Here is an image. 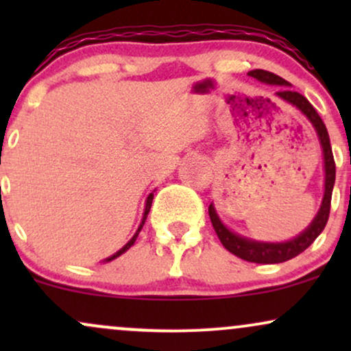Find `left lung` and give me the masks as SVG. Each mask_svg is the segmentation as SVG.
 Wrapping results in <instances>:
<instances>
[{"label":"left lung","mask_w":351,"mask_h":351,"mask_svg":"<svg viewBox=\"0 0 351 351\" xmlns=\"http://www.w3.org/2000/svg\"><path fill=\"white\" fill-rule=\"evenodd\" d=\"M249 75L254 79H257L259 82L269 84V86H280L284 88L276 92V95L285 102H289L291 106L297 107L299 110L308 119V122L315 128L318 142L322 145V153H324V171H325V180H324V198H322V204L318 208L315 217L312 219V223L308 224L299 236H295L293 239L284 241V243H264V241H256L244 237L237 232L231 231L226 224L221 221V217L217 216L215 204H209V217H211L213 228H215L217 237L223 243L224 247L229 252H232L234 256L241 257V259L247 261V263H256V264H279L285 263V261L292 259V257L299 256L300 252H304L313 241L320 236V232L324 231V228L327 226L328 215H330V201H332V191L333 184H335V160H333L332 147H330V136L325 127L324 120L320 119V115L317 114L315 108L312 107V104L308 102L304 95L299 92L292 90V88H285L291 84L285 79L279 77L277 74L263 69H254L249 72Z\"/></svg>","instance_id":"obj_1"}]
</instances>
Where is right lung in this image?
Instances as JSON below:
<instances>
[{"instance_id":"1","label":"right lung","mask_w":351,"mask_h":351,"mask_svg":"<svg viewBox=\"0 0 351 351\" xmlns=\"http://www.w3.org/2000/svg\"><path fill=\"white\" fill-rule=\"evenodd\" d=\"M152 201H153V193H150V195H148V198H147V201H145V211H143V217H142V223H140V226H138V229H136V232L134 234V237H132L130 241H128L127 244L123 245L122 249H119V251H117L115 254H112L110 257H107V259H104V263H110V261H114V259H117V257L119 256H122L123 252H127L128 249L132 247V245L135 244V241H136V237H138V232L142 231V228H143V224H145V221H147V216H148V213H150V208H152Z\"/></svg>"}]
</instances>
